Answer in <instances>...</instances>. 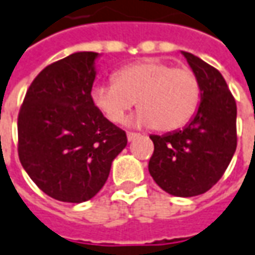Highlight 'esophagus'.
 Segmentation results:
<instances>
[{
  "label": "esophagus",
  "instance_id": "1",
  "mask_svg": "<svg viewBox=\"0 0 255 255\" xmlns=\"http://www.w3.org/2000/svg\"><path fill=\"white\" fill-rule=\"evenodd\" d=\"M138 136H140V134L136 133V131H128V140H129V141L134 140V138H137Z\"/></svg>",
  "mask_w": 255,
  "mask_h": 255
}]
</instances>
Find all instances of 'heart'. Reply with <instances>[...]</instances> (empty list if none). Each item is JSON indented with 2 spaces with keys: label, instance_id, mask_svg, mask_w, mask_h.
<instances>
[{
  "label": "heart",
  "instance_id": "b5f03b06",
  "mask_svg": "<svg viewBox=\"0 0 255 255\" xmlns=\"http://www.w3.org/2000/svg\"><path fill=\"white\" fill-rule=\"evenodd\" d=\"M97 110L111 122H124L136 104L134 124L154 126L159 131L183 128L194 117L201 84L190 68H175L161 59H144L126 65L114 75V83L100 84L91 91Z\"/></svg>",
  "mask_w": 255,
  "mask_h": 255
}]
</instances>
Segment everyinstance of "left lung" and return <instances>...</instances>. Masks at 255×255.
Masks as SVG:
<instances>
[{"instance_id":"1","label":"left lung","mask_w":255,"mask_h":255,"mask_svg":"<svg viewBox=\"0 0 255 255\" xmlns=\"http://www.w3.org/2000/svg\"><path fill=\"white\" fill-rule=\"evenodd\" d=\"M183 55L200 80L201 103L184 129L151 134L154 152L148 171L166 193L193 197L217 184L231 164L238 145V108L218 69L190 52Z\"/></svg>"}]
</instances>
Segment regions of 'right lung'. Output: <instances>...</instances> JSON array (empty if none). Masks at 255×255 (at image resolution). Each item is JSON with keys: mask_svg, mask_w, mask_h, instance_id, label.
I'll list each match as a JSON object with an SVG mask.
<instances>
[{"mask_svg": "<svg viewBox=\"0 0 255 255\" xmlns=\"http://www.w3.org/2000/svg\"><path fill=\"white\" fill-rule=\"evenodd\" d=\"M97 52H75L45 66L26 91L17 115V154L47 196L83 203L104 186L126 133L91 100Z\"/></svg>", "mask_w": 255, "mask_h": 255, "instance_id": "add662e5", "label": "right lung"}]
</instances>
